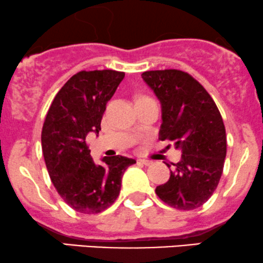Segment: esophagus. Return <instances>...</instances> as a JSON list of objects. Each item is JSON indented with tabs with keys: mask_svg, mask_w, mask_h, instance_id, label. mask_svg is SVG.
Here are the masks:
<instances>
[{
	"mask_svg": "<svg viewBox=\"0 0 263 263\" xmlns=\"http://www.w3.org/2000/svg\"><path fill=\"white\" fill-rule=\"evenodd\" d=\"M139 162H140V163H142V164L146 165V166L151 165L152 163H153L152 161H149V159H139Z\"/></svg>",
	"mask_w": 263,
	"mask_h": 263,
	"instance_id": "esophagus-1",
	"label": "esophagus"
}]
</instances>
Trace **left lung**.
I'll use <instances>...</instances> for the list:
<instances>
[{"label": "left lung", "instance_id": "left-lung-1", "mask_svg": "<svg viewBox=\"0 0 263 263\" xmlns=\"http://www.w3.org/2000/svg\"><path fill=\"white\" fill-rule=\"evenodd\" d=\"M141 77L161 101L159 140H169L182 152L168 181L157 186V196L175 209H197L213 196L222 175L227 140L219 108L183 71H146Z\"/></svg>", "mask_w": 263, "mask_h": 263}]
</instances>
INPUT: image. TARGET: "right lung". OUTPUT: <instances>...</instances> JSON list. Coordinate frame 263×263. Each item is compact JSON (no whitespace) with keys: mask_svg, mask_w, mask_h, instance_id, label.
Instances as JSON below:
<instances>
[{"mask_svg":"<svg viewBox=\"0 0 263 263\" xmlns=\"http://www.w3.org/2000/svg\"><path fill=\"white\" fill-rule=\"evenodd\" d=\"M115 70L81 71L58 91L44 119L42 152L54 187L82 214H98L115 203L122 176L135 159L104 157L95 164L86 138L99 134L107 101L124 78Z\"/></svg>","mask_w":263,"mask_h":263,"instance_id":"1","label":"right lung"}]
</instances>
